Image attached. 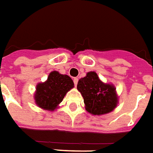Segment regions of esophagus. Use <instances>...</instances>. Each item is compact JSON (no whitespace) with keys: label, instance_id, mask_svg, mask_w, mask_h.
Masks as SVG:
<instances>
[{"label":"esophagus","instance_id":"1","mask_svg":"<svg viewBox=\"0 0 153 153\" xmlns=\"http://www.w3.org/2000/svg\"><path fill=\"white\" fill-rule=\"evenodd\" d=\"M78 81H79V79H78V78H74V86H76L77 85Z\"/></svg>","mask_w":153,"mask_h":153}]
</instances>
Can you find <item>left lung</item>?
I'll use <instances>...</instances> for the list:
<instances>
[{"label": "left lung", "instance_id": "obj_1", "mask_svg": "<svg viewBox=\"0 0 153 153\" xmlns=\"http://www.w3.org/2000/svg\"><path fill=\"white\" fill-rule=\"evenodd\" d=\"M77 88L83 96L86 110L93 115L109 113L117 106L114 86L103 83L95 72H88L80 79Z\"/></svg>", "mask_w": 153, "mask_h": 153}]
</instances>
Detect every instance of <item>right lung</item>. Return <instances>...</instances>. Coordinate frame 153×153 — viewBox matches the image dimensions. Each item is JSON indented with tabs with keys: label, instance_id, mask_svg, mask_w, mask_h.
<instances>
[{
	"label": "right lung",
	"instance_id": "obj_1",
	"mask_svg": "<svg viewBox=\"0 0 153 153\" xmlns=\"http://www.w3.org/2000/svg\"><path fill=\"white\" fill-rule=\"evenodd\" d=\"M73 87V80L68 75L53 71L49 74L45 83L38 84L35 102L41 108L53 111L62 102L67 92Z\"/></svg>",
	"mask_w": 153,
	"mask_h": 153
}]
</instances>
